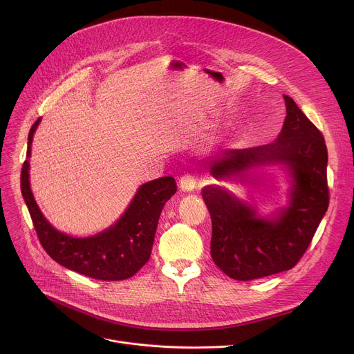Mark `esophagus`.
Masks as SVG:
<instances>
[{"mask_svg": "<svg viewBox=\"0 0 354 354\" xmlns=\"http://www.w3.org/2000/svg\"><path fill=\"white\" fill-rule=\"evenodd\" d=\"M179 186L183 192H192L197 186V178L193 174H185L179 179Z\"/></svg>", "mask_w": 354, "mask_h": 354, "instance_id": "1", "label": "esophagus"}]
</instances>
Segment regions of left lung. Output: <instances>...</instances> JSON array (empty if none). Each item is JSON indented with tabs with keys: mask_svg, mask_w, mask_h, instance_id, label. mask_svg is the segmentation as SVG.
Listing matches in <instances>:
<instances>
[{
	"mask_svg": "<svg viewBox=\"0 0 354 354\" xmlns=\"http://www.w3.org/2000/svg\"><path fill=\"white\" fill-rule=\"evenodd\" d=\"M286 120L277 140L225 149L207 167L221 179L263 164H286L294 178L290 206L274 220L257 217L224 189H203L213 225L212 258L231 279L254 280L292 269L306 254L329 206L328 149L322 133L284 95Z\"/></svg>",
	"mask_w": 354,
	"mask_h": 354,
	"instance_id": "8db88e82",
	"label": "left lung"
}]
</instances>
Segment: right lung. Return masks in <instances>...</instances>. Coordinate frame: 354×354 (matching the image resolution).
<instances>
[{
    "label": "right lung",
    "mask_w": 354,
    "mask_h": 354,
    "mask_svg": "<svg viewBox=\"0 0 354 354\" xmlns=\"http://www.w3.org/2000/svg\"><path fill=\"white\" fill-rule=\"evenodd\" d=\"M40 118L28 136V153ZM172 176L147 182L136 193L122 218L109 230L88 238L59 232L40 213L29 186V162L21 172V190L37 238L48 257L62 266L97 280H124L134 276L149 259L158 218L164 205L176 193Z\"/></svg>",
    "instance_id": "add662e5"
}]
</instances>
